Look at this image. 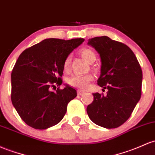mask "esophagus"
<instances>
[{"label": "esophagus", "instance_id": "1", "mask_svg": "<svg viewBox=\"0 0 155 155\" xmlns=\"http://www.w3.org/2000/svg\"><path fill=\"white\" fill-rule=\"evenodd\" d=\"M84 92H83V91H81L80 90H78V91H77L78 96H81V95H82V94H84Z\"/></svg>", "mask_w": 155, "mask_h": 155}]
</instances>
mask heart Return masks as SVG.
Segmentation results:
<instances>
[{
	"label": "heart",
	"instance_id": "heart-1",
	"mask_svg": "<svg viewBox=\"0 0 155 155\" xmlns=\"http://www.w3.org/2000/svg\"><path fill=\"white\" fill-rule=\"evenodd\" d=\"M80 54L83 59L88 63H93L96 59V55L93 50L90 48H83L81 50ZM71 57L68 56L63 63V70L64 72H69L71 69ZM93 79L91 74H74L68 79V82L71 86L75 87L79 89L84 90L89 85V83Z\"/></svg>",
	"mask_w": 155,
	"mask_h": 155
}]
</instances>
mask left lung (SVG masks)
I'll list each match as a JSON object with an SVG mask.
<instances>
[{"mask_svg": "<svg viewBox=\"0 0 155 155\" xmlns=\"http://www.w3.org/2000/svg\"><path fill=\"white\" fill-rule=\"evenodd\" d=\"M87 44L100 54L101 75L97 81L108 91L107 96L93 93L87 113L96 124L117 128L128 120L140 100L142 70L133 51L122 42L102 36L91 39Z\"/></svg>", "mask_w": 155, "mask_h": 155, "instance_id": "8db88e82", "label": "left lung"}]
</instances>
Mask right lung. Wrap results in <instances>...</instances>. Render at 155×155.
Here are the masks:
<instances>
[{
    "label": "right lung",
    "mask_w": 155,
    "mask_h": 155,
    "mask_svg": "<svg viewBox=\"0 0 155 155\" xmlns=\"http://www.w3.org/2000/svg\"><path fill=\"white\" fill-rule=\"evenodd\" d=\"M84 41L49 38L26 48L12 72L11 99L22 120L36 130L57 124L67 111L76 91L68 85L55 92L51 87L62 83L63 63L70 53Z\"/></svg>",
    "instance_id": "right-lung-1"
}]
</instances>
